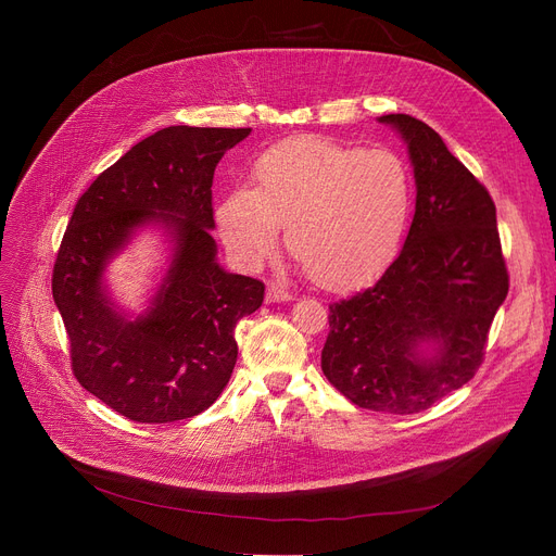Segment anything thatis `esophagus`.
I'll return each mask as SVG.
<instances>
[{"mask_svg": "<svg viewBox=\"0 0 556 556\" xmlns=\"http://www.w3.org/2000/svg\"><path fill=\"white\" fill-rule=\"evenodd\" d=\"M268 302H290L293 300V293H290V290H286V288H281V286H268Z\"/></svg>", "mask_w": 556, "mask_h": 556, "instance_id": "34e87169", "label": "esophagus"}]
</instances>
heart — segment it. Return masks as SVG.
I'll return each mask as SVG.
<instances>
[{
  "label": "heart",
  "instance_id": "obj_1",
  "mask_svg": "<svg viewBox=\"0 0 556 556\" xmlns=\"http://www.w3.org/2000/svg\"><path fill=\"white\" fill-rule=\"evenodd\" d=\"M254 187L233 189L218 210L225 243L256 263L286 245L327 288H354L396 256L413 214L410 166L390 149H352L298 137L263 151Z\"/></svg>",
  "mask_w": 556,
  "mask_h": 556
}]
</instances>
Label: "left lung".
I'll list each match as a JSON object with an SVG mask.
<instances>
[{"label": "left lung", "mask_w": 556, "mask_h": 556, "mask_svg": "<svg viewBox=\"0 0 556 556\" xmlns=\"http://www.w3.org/2000/svg\"><path fill=\"white\" fill-rule=\"evenodd\" d=\"M407 143L417 207L401 254L369 288L329 304L323 371L358 407L415 415L469 383L484 361L509 273L495 204L428 124L386 114ZM435 352L424 357L420 344Z\"/></svg>", "instance_id": "obj_1"}]
</instances>
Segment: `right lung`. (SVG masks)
Listing matches in <instances>:
<instances>
[{
	"instance_id": "add662e5",
	"label": "right lung",
	"mask_w": 556,
	"mask_h": 556,
	"mask_svg": "<svg viewBox=\"0 0 556 556\" xmlns=\"http://www.w3.org/2000/svg\"><path fill=\"white\" fill-rule=\"evenodd\" d=\"M250 128L168 126L105 168L74 207L53 263V302L63 315L76 381L139 424L200 415L237 365L233 329L266 286L216 263L212 182L220 157ZM164 222L174 258L154 308L130 324L102 288L106 258L143 222Z\"/></svg>"
}]
</instances>
